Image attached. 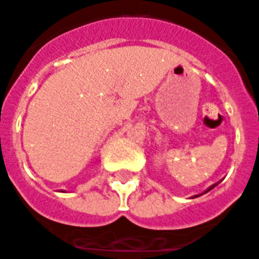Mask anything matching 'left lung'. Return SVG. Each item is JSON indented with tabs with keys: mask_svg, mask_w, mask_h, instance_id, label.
Returning a JSON list of instances; mask_svg holds the SVG:
<instances>
[{
	"mask_svg": "<svg viewBox=\"0 0 259 259\" xmlns=\"http://www.w3.org/2000/svg\"><path fill=\"white\" fill-rule=\"evenodd\" d=\"M215 185H217V184H214V185H211V187H210V188H208L207 191H206V192H208V191H211V189L214 188V187H215ZM206 192H204V193H206ZM193 198H196V196H193Z\"/></svg>",
	"mask_w": 259,
	"mask_h": 259,
	"instance_id": "8db88e82",
	"label": "left lung"
}]
</instances>
